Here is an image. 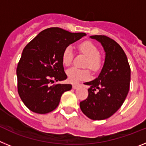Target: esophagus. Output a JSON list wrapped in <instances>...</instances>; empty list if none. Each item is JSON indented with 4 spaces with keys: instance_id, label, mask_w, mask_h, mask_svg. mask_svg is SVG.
<instances>
[{
    "instance_id": "esophagus-1",
    "label": "esophagus",
    "mask_w": 146,
    "mask_h": 146,
    "mask_svg": "<svg viewBox=\"0 0 146 146\" xmlns=\"http://www.w3.org/2000/svg\"><path fill=\"white\" fill-rule=\"evenodd\" d=\"M80 85L79 84H73L72 85V88L73 89H77V88L79 87Z\"/></svg>"
}]
</instances>
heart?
Instances as JSON below:
<instances>
[{"instance_id":"heart-1","label":"heart","mask_w":146,"mask_h":146,"mask_svg":"<svg viewBox=\"0 0 146 146\" xmlns=\"http://www.w3.org/2000/svg\"><path fill=\"white\" fill-rule=\"evenodd\" d=\"M80 52L86 57V66L92 70L96 71L101 66V60L99 58V51L97 47L91 42H84L78 46ZM73 59V50L71 46H67L62 54V62L65 66H69ZM68 80L72 83H77L82 80H86L90 77V72L87 69H80L72 67L66 71Z\"/></svg>"}]
</instances>
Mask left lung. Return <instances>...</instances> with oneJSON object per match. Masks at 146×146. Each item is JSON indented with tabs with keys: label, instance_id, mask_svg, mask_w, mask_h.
I'll return each instance as SVG.
<instances>
[{
	"label": "left lung",
	"instance_id": "8db88e82",
	"mask_svg": "<svg viewBox=\"0 0 146 146\" xmlns=\"http://www.w3.org/2000/svg\"><path fill=\"white\" fill-rule=\"evenodd\" d=\"M90 38L101 43L105 59L101 72L89 86L88 96L80 103L82 112L92 120H104L112 116L123 104L129 91L131 69L123 49L106 36L95 35ZM99 90L97 93L94 91Z\"/></svg>",
	"mask_w": 146,
	"mask_h": 146
}]
</instances>
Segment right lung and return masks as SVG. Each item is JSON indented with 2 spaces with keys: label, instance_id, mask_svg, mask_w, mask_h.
I'll use <instances>...</instances> for the list:
<instances>
[{
  "label": "right lung",
  "instance_id": "right-lung-1",
  "mask_svg": "<svg viewBox=\"0 0 146 146\" xmlns=\"http://www.w3.org/2000/svg\"><path fill=\"white\" fill-rule=\"evenodd\" d=\"M85 36L50 28L25 46L17 68V89L30 110L38 114L52 112L58 106L62 94L72 89L70 84H50L66 79L62 62L64 50Z\"/></svg>",
  "mask_w": 146,
  "mask_h": 146
}]
</instances>
